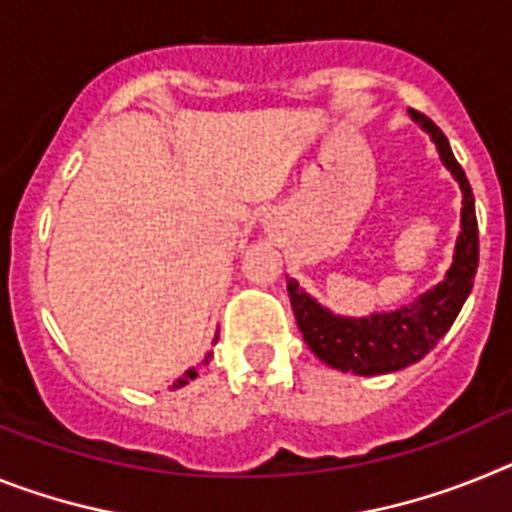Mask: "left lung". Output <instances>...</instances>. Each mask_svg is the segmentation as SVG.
Listing matches in <instances>:
<instances>
[{"label": "left lung", "mask_w": 512, "mask_h": 512, "mask_svg": "<svg viewBox=\"0 0 512 512\" xmlns=\"http://www.w3.org/2000/svg\"><path fill=\"white\" fill-rule=\"evenodd\" d=\"M410 118L428 133L453 180L461 188V231L453 247V262L438 286L420 293L412 304L394 311H373L368 317H342L288 278L293 314L301 335L319 361L337 371L355 376H376L407 368L430 353L451 330L461 306L474 286L479 265V231L474 213V195L461 164L453 157L451 144L428 115L410 110Z\"/></svg>", "instance_id": "obj_1"}]
</instances>
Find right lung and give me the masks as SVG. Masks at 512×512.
I'll list each match as a JSON object with an SVG mask.
<instances>
[{"mask_svg":"<svg viewBox=\"0 0 512 512\" xmlns=\"http://www.w3.org/2000/svg\"><path fill=\"white\" fill-rule=\"evenodd\" d=\"M213 342H216V340H213ZM211 355L213 353H208L206 358H203V366H206V363L211 361ZM195 376H198V368H190V371H185V376H182V379H177L175 386H177V389H180V386H185V384H188V381H193Z\"/></svg>","mask_w":512,"mask_h":512,"instance_id":"add662e5","label":"right lung"}]
</instances>
